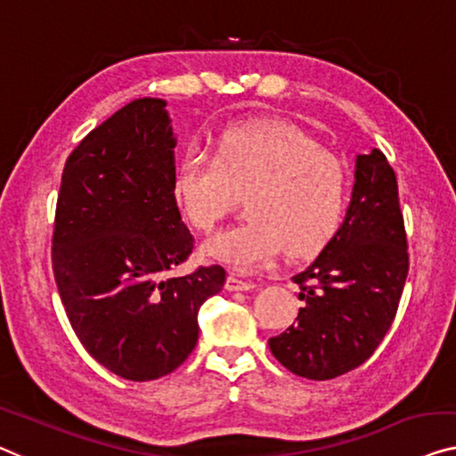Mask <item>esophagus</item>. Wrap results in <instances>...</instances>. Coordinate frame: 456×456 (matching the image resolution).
Wrapping results in <instances>:
<instances>
[{
    "mask_svg": "<svg viewBox=\"0 0 456 456\" xmlns=\"http://www.w3.org/2000/svg\"><path fill=\"white\" fill-rule=\"evenodd\" d=\"M256 284L254 282H248V281H241L237 274H229L227 276V282H225V289L227 290H251Z\"/></svg>",
    "mask_w": 456,
    "mask_h": 456,
    "instance_id": "esophagus-1",
    "label": "esophagus"
}]
</instances>
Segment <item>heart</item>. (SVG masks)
I'll use <instances>...</instances> for the list:
<instances>
[{"label":"heart","instance_id":"obj_1","mask_svg":"<svg viewBox=\"0 0 456 456\" xmlns=\"http://www.w3.org/2000/svg\"><path fill=\"white\" fill-rule=\"evenodd\" d=\"M175 194L188 221L213 231L248 194V221L207 241L205 254L251 270L287 251L309 257L342 229L350 205V174L334 153L284 122H249L229 128L215 155H186Z\"/></svg>","mask_w":456,"mask_h":456}]
</instances>
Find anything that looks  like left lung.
Masks as SVG:
<instances>
[{
    "label": "left lung",
    "mask_w": 456,
    "mask_h": 456,
    "mask_svg": "<svg viewBox=\"0 0 456 456\" xmlns=\"http://www.w3.org/2000/svg\"><path fill=\"white\" fill-rule=\"evenodd\" d=\"M410 254L397 178L379 149L356 158L344 225L307 270L293 276L303 307L270 338L272 354L298 377L328 380L354 370L383 342L402 298Z\"/></svg>",
    "instance_id": "1"
}]
</instances>
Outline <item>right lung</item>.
Instances as JSON below:
<instances>
[{"instance_id":"obj_1","label":"right lung","mask_w":456,"mask_h":456,"mask_svg":"<svg viewBox=\"0 0 456 456\" xmlns=\"http://www.w3.org/2000/svg\"><path fill=\"white\" fill-rule=\"evenodd\" d=\"M166 102H128L65 161L51 260L84 348L128 380L178 369L199 342V311L225 284L219 264L169 276L194 249L175 202Z\"/></svg>"}]
</instances>
